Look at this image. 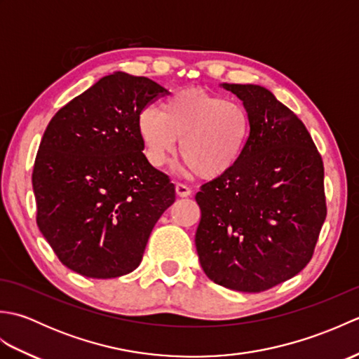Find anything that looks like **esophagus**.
I'll return each mask as SVG.
<instances>
[{
	"label": "esophagus",
	"instance_id": "34e87169",
	"mask_svg": "<svg viewBox=\"0 0 359 359\" xmlns=\"http://www.w3.org/2000/svg\"><path fill=\"white\" fill-rule=\"evenodd\" d=\"M175 193H177L179 197H188L191 196V188H188L184 184H177L175 185Z\"/></svg>",
	"mask_w": 359,
	"mask_h": 359
}]
</instances>
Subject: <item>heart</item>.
<instances>
[{
	"mask_svg": "<svg viewBox=\"0 0 359 359\" xmlns=\"http://www.w3.org/2000/svg\"><path fill=\"white\" fill-rule=\"evenodd\" d=\"M139 135L148 162L160 168L179 152L201 177L225 174L238 162L250 134V120L239 103L201 89L179 90L162 102L160 112L144 109Z\"/></svg>",
	"mask_w": 359,
	"mask_h": 359,
	"instance_id": "1",
	"label": "heart"
}]
</instances>
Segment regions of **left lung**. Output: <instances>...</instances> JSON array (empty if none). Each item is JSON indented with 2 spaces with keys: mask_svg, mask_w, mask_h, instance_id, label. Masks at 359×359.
Listing matches in <instances>:
<instances>
[{
  "mask_svg": "<svg viewBox=\"0 0 359 359\" xmlns=\"http://www.w3.org/2000/svg\"><path fill=\"white\" fill-rule=\"evenodd\" d=\"M242 100L250 135L238 162L196 194V248L216 284L259 293L313 256L327 216L323 158L306 125L259 85L222 83Z\"/></svg>",
  "mask_w": 359,
  "mask_h": 359,
  "instance_id": "obj_1",
  "label": "left lung"
}]
</instances>
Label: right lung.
<instances>
[{
	"instance_id": "right-lung-1",
	"label": "right lung",
	"mask_w": 359,
	"mask_h": 359,
	"mask_svg": "<svg viewBox=\"0 0 359 359\" xmlns=\"http://www.w3.org/2000/svg\"><path fill=\"white\" fill-rule=\"evenodd\" d=\"M168 90L114 72L49 121L32 172L36 225L60 261L109 279L140 265L156 222L175 201L168 175L143 154L139 117Z\"/></svg>"
}]
</instances>
